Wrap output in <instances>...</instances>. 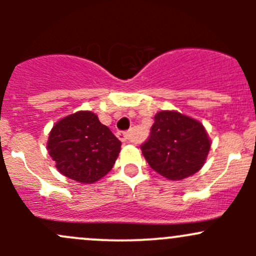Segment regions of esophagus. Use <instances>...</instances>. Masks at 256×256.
Here are the masks:
<instances>
[{"instance_id": "34e87169", "label": "esophagus", "mask_w": 256, "mask_h": 256, "mask_svg": "<svg viewBox=\"0 0 256 256\" xmlns=\"http://www.w3.org/2000/svg\"><path fill=\"white\" fill-rule=\"evenodd\" d=\"M118 138H120L122 142H128V141L131 140L130 138V132H128V131H125V132H118Z\"/></svg>"}]
</instances>
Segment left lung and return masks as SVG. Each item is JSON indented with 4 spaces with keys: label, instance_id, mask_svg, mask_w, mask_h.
<instances>
[{
    "label": "left lung",
    "instance_id": "1",
    "mask_svg": "<svg viewBox=\"0 0 256 256\" xmlns=\"http://www.w3.org/2000/svg\"><path fill=\"white\" fill-rule=\"evenodd\" d=\"M209 150L210 140L204 126L170 110L154 115L148 140L141 146L150 167L171 180H180L200 171Z\"/></svg>",
    "mask_w": 256,
    "mask_h": 256
}]
</instances>
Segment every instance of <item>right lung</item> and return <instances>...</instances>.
Returning a JSON list of instances; mask_svg holds the SVG:
<instances>
[{"instance_id":"obj_1","label":"right lung","mask_w":256,"mask_h":256,"mask_svg":"<svg viewBox=\"0 0 256 256\" xmlns=\"http://www.w3.org/2000/svg\"><path fill=\"white\" fill-rule=\"evenodd\" d=\"M121 142L92 112L60 118L49 132L47 150L63 176L94 183L112 171Z\"/></svg>"}]
</instances>
